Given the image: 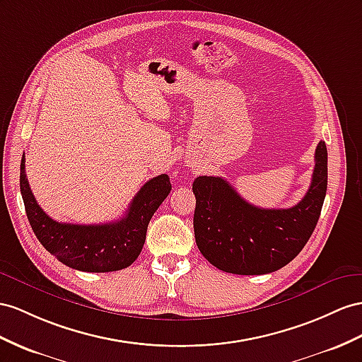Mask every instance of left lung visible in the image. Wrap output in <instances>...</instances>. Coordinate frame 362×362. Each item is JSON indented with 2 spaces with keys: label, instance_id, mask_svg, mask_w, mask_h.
I'll use <instances>...</instances> for the list:
<instances>
[{
  "label": "left lung",
  "instance_id": "8db88e82",
  "mask_svg": "<svg viewBox=\"0 0 362 362\" xmlns=\"http://www.w3.org/2000/svg\"><path fill=\"white\" fill-rule=\"evenodd\" d=\"M327 191V148L315 151L312 183L305 196L287 209H264L247 203L221 177L200 175L194 234L199 251L217 269L262 275L281 269L301 252L318 223Z\"/></svg>",
  "mask_w": 362,
  "mask_h": 362
}]
</instances>
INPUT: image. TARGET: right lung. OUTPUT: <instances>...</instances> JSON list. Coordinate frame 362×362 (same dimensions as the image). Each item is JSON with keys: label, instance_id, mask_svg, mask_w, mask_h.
Here are the masks:
<instances>
[{"label": "right lung", "instance_id": "right-lung-1", "mask_svg": "<svg viewBox=\"0 0 362 362\" xmlns=\"http://www.w3.org/2000/svg\"><path fill=\"white\" fill-rule=\"evenodd\" d=\"M24 163L23 156L20 188L36 238L61 263L84 272H113L132 264L144 247L148 223L171 191L170 177L160 174L139 189L120 220L104 225L59 223L36 203Z\"/></svg>", "mask_w": 362, "mask_h": 362}]
</instances>
